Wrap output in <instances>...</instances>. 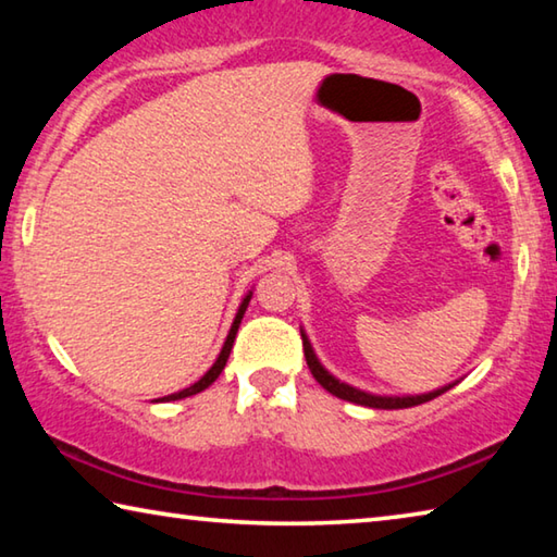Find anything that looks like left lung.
I'll list each match as a JSON object with an SVG mask.
<instances>
[{
	"mask_svg": "<svg viewBox=\"0 0 557 557\" xmlns=\"http://www.w3.org/2000/svg\"><path fill=\"white\" fill-rule=\"evenodd\" d=\"M301 346H305V358H307V366L312 375L317 379V383L322 385L324 391H329L336 398L348 400V403H356V405H366V408H379V410H400V408H412V405H420V403H428L432 398H437L445 391H449L451 385H445V388H437L432 393H422V395H373V393H366V391H358L354 385L342 383L338 379H334L332 373H329L322 363H319V358L314 354L312 344H309L307 334L301 332Z\"/></svg>",
	"mask_w": 557,
	"mask_h": 557,
	"instance_id": "left-lung-1",
	"label": "left lung"
}]
</instances>
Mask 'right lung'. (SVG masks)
Instances as JSON below:
<instances>
[{
  "label": "right lung",
  "instance_id": "obj_1",
  "mask_svg": "<svg viewBox=\"0 0 557 557\" xmlns=\"http://www.w3.org/2000/svg\"><path fill=\"white\" fill-rule=\"evenodd\" d=\"M250 297H252V292H248V295L243 297L240 307H238V314H235V319H233L231 332H228V336H225V344H223V348H221V354H219V358H215V363L211 366V369L201 375V381H196L194 385H188V388H184V391L166 395V398H162V400H182V398H188V395H196V393L206 391V388H209V385H211L215 379H219L221 371L225 369V361H228V356H231V348H233V342H235V334H238L240 319H243V314H245V309H248V301H250Z\"/></svg>",
  "mask_w": 557,
  "mask_h": 557
}]
</instances>
